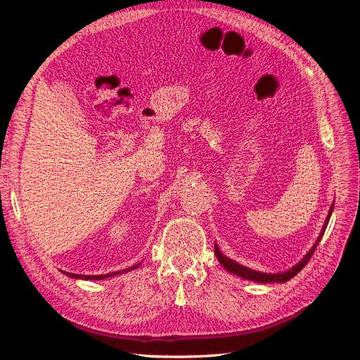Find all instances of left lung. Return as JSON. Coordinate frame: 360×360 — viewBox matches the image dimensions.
Segmentation results:
<instances>
[{"instance_id":"obj_1","label":"left lung","mask_w":360,"mask_h":360,"mask_svg":"<svg viewBox=\"0 0 360 360\" xmlns=\"http://www.w3.org/2000/svg\"><path fill=\"white\" fill-rule=\"evenodd\" d=\"M332 212H333V204L330 205L328 217H326L324 225H323V230H321L320 236L317 237V240H315L314 246L309 249V252H307V255H304V257L299 261L297 264H294L292 267H290V269L285 270V271H279V274H264V271H258V270H252V269H249V267H245V266H242V264L236 263L234 259L225 257V255L221 252V250H219V248H217L216 243H214V255H216L217 261H219V263H221L228 271H230V274L240 276V278H243V279L259 282V284H270V282H287V281H290L291 278H294V276H296V275L299 274V271L304 267V264L308 263L309 258L312 257V254L315 252V249H317V245H319V242L321 240V237H323V234H324V231H326V228H328V224H329V219H330V216H332Z\"/></svg>"}]
</instances>
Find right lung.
Instances as JSON below:
<instances>
[{"mask_svg":"<svg viewBox=\"0 0 360 360\" xmlns=\"http://www.w3.org/2000/svg\"><path fill=\"white\" fill-rule=\"evenodd\" d=\"M141 266V263L139 264H136V266H132V267H129V269H126V270H122V271H112V274H106V275H76V274H69V271H63L64 275H68L69 278H73V279H85V281H89V279H91V281H102V279H106V278H111V276H117V275H122V274H126V271H129V270H134V269H136V267H139Z\"/></svg>","mask_w":360,"mask_h":360,"instance_id":"add662e5","label":"right lung"}]
</instances>
